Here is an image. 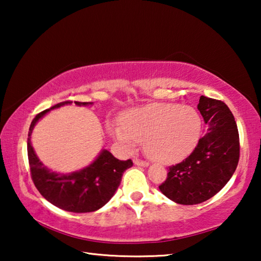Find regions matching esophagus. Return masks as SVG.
<instances>
[{"mask_svg": "<svg viewBox=\"0 0 261 261\" xmlns=\"http://www.w3.org/2000/svg\"><path fill=\"white\" fill-rule=\"evenodd\" d=\"M135 165L136 166H141V167H147L149 163L147 161H144V160H140V159H135L134 160Z\"/></svg>", "mask_w": 261, "mask_h": 261, "instance_id": "1", "label": "esophagus"}]
</instances>
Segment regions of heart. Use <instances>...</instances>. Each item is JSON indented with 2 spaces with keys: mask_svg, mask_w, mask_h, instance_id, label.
I'll list each match as a JSON object with an SVG mask.
<instances>
[{
  "mask_svg": "<svg viewBox=\"0 0 261 261\" xmlns=\"http://www.w3.org/2000/svg\"><path fill=\"white\" fill-rule=\"evenodd\" d=\"M122 126L112 135L126 147L144 140L145 152L154 160L177 161L192 151L199 139L201 118L196 109L177 103H151L126 112Z\"/></svg>",
  "mask_w": 261,
  "mask_h": 261,
  "instance_id": "b5f03b06",
  "label": "heart"
}]
</instances>
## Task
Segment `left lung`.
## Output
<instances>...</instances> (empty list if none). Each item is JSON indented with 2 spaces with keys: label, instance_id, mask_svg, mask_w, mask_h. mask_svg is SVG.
<instances>
[{
  "label": "left lung",
  "instance_id": "1",
  "mask_svg": "<svg viewBox=\"0 0 261 261\" xmlns=\"http://www.w3.org/2000/svg\"><path fill=\"white\" fill-rule=\"evenodd\" d=\"M198 109L208 131L192 153L170 166L159 189L180 205H196L215 196L235 173L240 160V135L230 109L221 100L201 95Z\"/></svg>",
  "mask_w": 261,
  "mask_h": 261
}]
</instances>
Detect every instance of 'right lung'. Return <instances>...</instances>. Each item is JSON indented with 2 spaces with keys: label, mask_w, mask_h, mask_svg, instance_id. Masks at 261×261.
Wrapping results in <instances>:
<instances>
[{
  "label": "right lung",
  "mask_w": 261,
  "mask_h": 261,
  "mask_svg": "<svg viewBox=\"0 0 261 261\" xmlns=\"http://www.w3.org/2000/svg\"><path fill=\"white\" fill-rule=\"evenodd\" d=\"M72 101H63L50 109L70 105ZM78 106L91 105L92 102H79ZM50 109L39 113L31 123L28 139V156L31 177L41 196L61 210L73 213H87L99 210L107 204L114 196L122 180V175L127 168L132 167V160H118L112 153L103 149L98 159L83 170L69 175L53 173L42 165L35 155L31 144V134L35 123Z\"/></svg>",
  "instance_id": "add662e5"
}]
</instances>
